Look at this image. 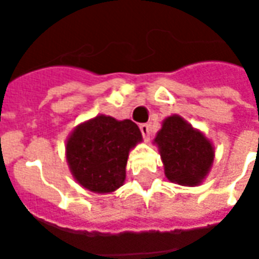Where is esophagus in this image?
Listing matches in <instances>:
<instances>
[{"label":"esophagus","mask_w":259,"mask_h":259,"mask_svg":"<svg viewBox=\"0 0 259 259\" xmlns=\"http://www.w3.org/2000/svg\"><path fill=\"white\" fill-rule=\"evenodd\" d=\"M140 132H141V135H143V137H144V140H148V139H150V124L141 123Z\"/></svg>","instance_id":"obj_1"}]
</instances>
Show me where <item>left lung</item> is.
Here are the masks:
<instances>
[{"label": "left lung", "mask_w": 259, "mask_h": 259, "mask_svg": "<svg viewBox=\"0 0 259 259\" xmlns=\"http://www.w3.org/2000/svg\"><path fill=\"white\" fill-rule=\"evenodd\" d=\"M155 143L161 152L165 175L170 182L195 186L209 172L213 162L212 144L178 115L163 120Z\"/></svg>", "instance_id": "obj_1"}]
</instances>
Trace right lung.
<instances>
[{
	"instance_id": "right-lung-1",
	"label": "right lung",
	"mask_w": 259,
	"mask_h": 259,
	"mask_svg": "<svg viewBox=\"0 0 259 259\" xmlns=\"http://www.w3.org/2000/svg\"><path fill=\"white\" fill-rule=\"evenodd\" d=\"M141 141L139 126L129 119L100 115L77 126L66 143V159L84 189L111 193L123 185L130 148Z\"/></svg>"
}]
</instances>
